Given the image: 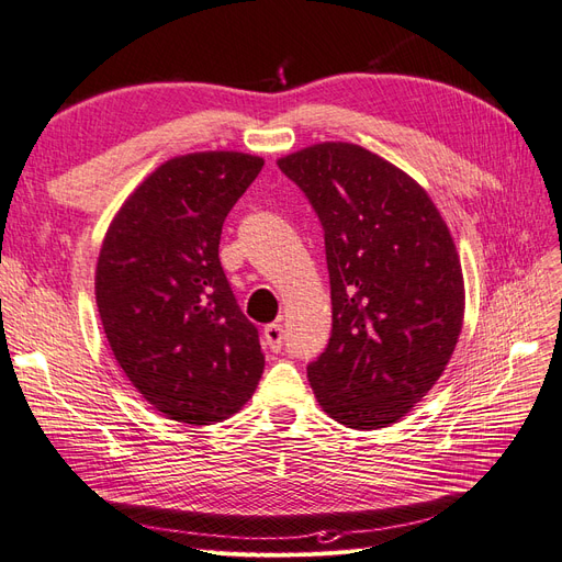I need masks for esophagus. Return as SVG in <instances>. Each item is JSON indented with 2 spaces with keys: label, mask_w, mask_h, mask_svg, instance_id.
I'll list each match as a JSON object with an SVG mask.
<instances>
[{
  "label": "esophagus",
  "mask_w": 562,
  "mask_h": 562,
  "mask_svg": "<svg viewBox=\"0 0 562 562\" xmlns=\"http://www.w3.org/2000/svg\"><path fill=\"white\" fill-rule=\"evenodd\" d=\"M262 339L269 351H281L283 349V326L281 323H269L262 330Z\"/></svg>",
  "instance_id": "34e87169"
}]
</instances>
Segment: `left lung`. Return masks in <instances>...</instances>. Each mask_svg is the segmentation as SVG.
I'll return each instance as SVG.
<instances>
[{"instance_id":"left-lung-1","label":"left lung","mask_w":562,"mask_h":562,"mask_svg":"<svg viewBox=\"0 0 562 562\" xmlns=\"http://www.w3.org/2000/svg\"><path fill=\"white\" fill-rule=\"evenodd\" d=\"M279 168L326 241L333 333L307 366L318 405L351 429L389 427L443 375L462 333L450 229L411 176L359 145H312Z\"/></svg>"}]
</instances>
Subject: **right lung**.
<instances>
[{"mask_svg": "<svg viewBox=\"0 0 562 562\" xmlns=\"http://www.w3.org/2000/svg\"><path fill=\"white\" fill-rule=\"evenodd\" d=\"M265 161L196 151L149 173L114 215L95 267V302L116 363L168 419L239 413L265 370L258 328L217 258L227 213Z\"/></svg>", "mask_w": 562, "mask_h": 562, "instance_id": "obj_1", "label": "right lung"}]
</instances>
